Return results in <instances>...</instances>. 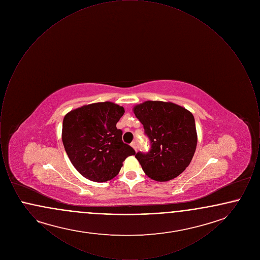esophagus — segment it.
I'll return each instance as SVG.
<instances>
[{"mask_svg":"<svg viewBox=\"0 0 260 260\" xmlns=\"http://www.w3.org/2000/svg\"><path fill=\"white\" fill-rule=\"evenodd\" d=\"M131 145H132V147H133V148L135 149V150H137V144H136V142H133V143H132V144H131Z\"/></svg>","mask_w":260,"mask_h":260,"instance_id":"34e87169","label":"esophagus"}]
</instances>
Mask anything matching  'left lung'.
<instances>
[{
	"instance_id": "1",
	"label": "left lung",
	"mask_w": 260,
	"mask_h": 260,
	"mask_svg": "<svg viewBox=\"0 0 260 260\" xmlns=\"http://www.w3.org/2000/svg\"><path fill=\"white\" fill-rule=\"evenodd\" d=\"M134 112L150 140L147 153L136 158L144 173L154 180L168 181L182 173L192 161L197 132L192 113L172 102L145 101Z\"/></svg>"
}]
</instances>
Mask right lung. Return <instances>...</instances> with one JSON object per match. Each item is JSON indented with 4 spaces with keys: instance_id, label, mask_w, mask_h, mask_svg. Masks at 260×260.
I'll use <instances>...</instances> for the list:
<instances>
[{
    "instance_id": "right-lung-1",
    "label": "right lung",
    "mask_w": 260,
    "mask_h": 260,
    "mask_svg": "<svg viewBox=\"0 0 260 260\" xmlns=\"http://www.w3.org/2000/svg\"><path fill=\"white\" fill-rule=\"evenodd\" d=\"M124 107L109 101L85 105L65 115L62 142L75 169L95 182L114 178L136 151L122 140L116 124Z\"/></svg>"
}]
</instances>
